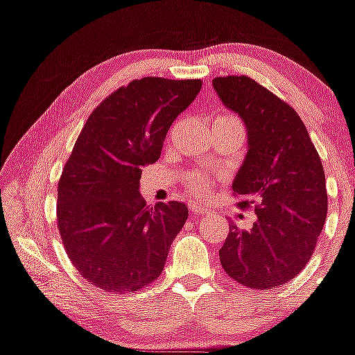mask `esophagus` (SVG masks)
I'll return each instance as SVG.
<instances>
[{"instance_id": "esophagus-1", "label": "esophagus", "mask_w": 355, "mask_h": 355, "mask_svg": "<svg viewBox=\"0 0 355 355\" xmlns=\"http://www.w3.org/2000/svg\"><path fill=\"white\" fill-rule=\"evenodd\" d=\"M190 211L193 213V215H207V213H210L208 208H205L203 205L200 203H190Z\"/></svg>"}]
</instances>
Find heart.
<instances>
[{
    "mask_svg": "<svg viewBox=\"0 0 355 355\" xmlns=\"http://www.w3.org/2000/svg\"><path fill=\"white\" fill-rule=\"evenodd\" d=\"M215 121L230 123V125H234V127H238V129L243 130L240 119L233 114H220V115H216ZM185 185L189 187L190 191H193L195 195L207 196L211 190V178L208 177L207 173L190 172V173H187V177H185Z\"/></svg>",
    "mask_w": 355,
    "mask_h": 355,
    "instance_id": "heart-1",
    "label": "heart"
}]
</instances>
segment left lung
<instances>
[{
	"mask_svg": "<svg viewBox=\"0 0 355 355\" xmlns=\"http://www.w3.org/2000/svg\"><path fill=\"white\" fill-rule=\"evenodd\" d=\"M213 87L245 121L248 153L233 195L258 216L251 230L230 226L221 266L250 289L277 288L304 270L326 223L322 162L296 110L254 79L215 78Z\"/></svg>",
	"mask_w": 355,
	"mask_h": 355,
	"instance_id": "obj_1",
	"label": "left lung"
}]
</instances>
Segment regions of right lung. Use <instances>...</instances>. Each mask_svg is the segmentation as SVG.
Instances as JSON below:
<instances>
[{
    "instance_id": "add662e5",
    "label": "right lung",
    "mask_w": 355,
    "mask_h": 355,
    "mask_svg": "<svg viewBox=\"0 0 355 355\" xmlns=\"http://www.w3.org/2000/svg\"><path fill=\"white\" fill-rule=\"evenodd\" d=\"M200 89V79H134L92 110L76 140L58 183V228L76 270L102 291L134 293L162 275L189 208L147 207L139 180Z\"/></svg>"
}]
</instances>
